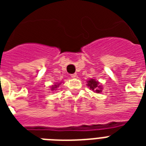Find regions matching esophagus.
Wrapping results in <instances>:
<instances>
[{
  "mask_svg": "<svg viewBox=\"0 0 146 146\" xmlns=\"http://www.w3.org/2000/svg\"><path fill=\"white\" fill-rule=\"evenodd\" d=\"M71 77H72V78H76V77H77V74H76V73H73V74H71Z\"/></svg>",
  "mask_w": 146,
  "mask_h": 146,
  "instance_id": "obj_1",
  "label": "esophagus"
}]
</instances>
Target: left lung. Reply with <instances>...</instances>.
<instances>
[{"label": "left lung", "mask_w": 146, "mask_h": 146, "mask_svg": "<svg viewBox=\"0 0 146 146\" xmlns=\"http://www.w3.org/2000/svg\"><path fill=\"white\" fill-rule=\"evenodd\" d=\"M88 84L87 86L90 88V89L92 90V91L96 92V93H100L102 92V88H101V86H99V82L96 81V80L92 79V80H89L88 81Z\"/></svg>", "instance_id": "left-lung-1"}]
</instances>
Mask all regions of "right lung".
<instances>
[{"instance_id": "add662e5", "label": "right lung", "mask_w": 146, "mask_h": 146, "mask_svg": "<svg viewBox=\"0 0 146 146\" xmlns=\"http://www.w3.org/2000/svg\"><path fill=\"white\" fill-rule=\"evenodd\" d=\"M59 86H60V83H57V84H55L54 85V86H52L50 87V89H51L52 91H54V90H57V87H59Z\"/></svg>"}]
</instances>
